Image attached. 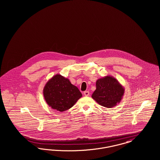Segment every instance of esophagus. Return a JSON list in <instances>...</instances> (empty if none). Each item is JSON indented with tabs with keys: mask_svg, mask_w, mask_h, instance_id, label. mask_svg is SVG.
I'll use <instances>...</instances> for the list:
<instances>
[{
	"mask_svg": "<svg viewBox=\"0 0 160 160\" xmlns=\"http://www.w3.org/2000/svg\"><path fill=\"white\" fill-rule=\"evenodd\" d=\"M84 96H86V97H88V96H89V91H84Z\"/></svg>",
	"mask_w": 160,
	"mask_h": 160,
	"instance_id": "1",
	"label": "esophagus"
}]
</instances>
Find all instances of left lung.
I'll return each instance as SVG.
<instances>
[{
    "mask_svg": "<svg viewBox=\"0 0 160 160\" xmlns=\"http://www.w3.org/2000/svg\"><path fill=\"white\" fill-rule=\"evenodd\" d=\"M124 92L125 89L118 80L108 75L97 80L92 98L102 106L112 108L121 102Z\"/></svg>",
    "mask_w": 160,
    "mask_h": 160,
    "instance_id": "obj_1",
    "label": "left lung"
}]
</instances>
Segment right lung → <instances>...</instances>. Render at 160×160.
I'll use <instances>...</instances> for the list:
<instances>
[{"label": "right lung", "instance_id": "right-lung-1", "mask_svg": "<svg viewBox=\"0 0 160 160\" xmlns=\"http://www.w3.org/2000/svg\"><path fill=\"white\" fill-rule=\"evenodd\" d=\"M43 95L49 106L61 112L71 108L82 97L77 87L72 84L68 78L58 74L47 81Z\"/></svg>", "mask_w": 160, "mask_h": 160}]
</instances>
